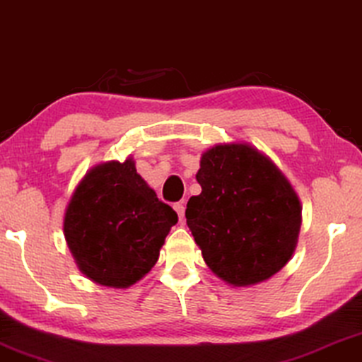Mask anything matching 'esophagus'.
<instances>
[{
	"label": "esophagus",
	"mask_w": 362,
	"mask_h": 362,
	"mask_svg": "<svg viewBox=\"0 0 362 362\" xmlns=\"http://www.w3.org/2000/svg\"><path fill=\"white\" fill-rule=\"evenodd\" d=\"M173 207H175V211L177 212V217H180V221L185 219V204H182V202H176V204Z\"/></svg>",
	"instance_id": "obj_1"
}]
</instances>
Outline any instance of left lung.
Segmentation results:
<instances>
[{
    "instance_id": "obj_1",
    "label": "left lung",
    "mask_w": 362,
    "mask_h": 362,
    "mask_svg": "<svg viewBox=\"0 0 362 362\" xmlns=\"http://www.w3.org/2000/svg\"><path fill=\"white\" fill-rule=\"evenodd\" d=\"M186 222L206 264L234 286L260 284L291 259L301 226L300 199L288 180L247 143L202 153Z\"/></svg>"
}]
</instances>
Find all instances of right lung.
<instances>
[{
    "mask_svg": "<svg viewBox=\"0 0 362 362\" xmlns=\"http://www.w3.org/2000/svg\"><path fill=\"white\" fill-rule=\"evenodd\" d=\"M177 214L138 175L135 161H107L83 176L64 217V235L92 281L128 288L156 264Z\"/></svg>",
    "mask_w": 362,
    "mask_h": 362,
    "instance_id": "right-lung-1",
    "label": "right lung"
}]
</instances>
